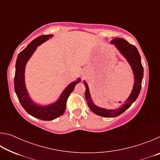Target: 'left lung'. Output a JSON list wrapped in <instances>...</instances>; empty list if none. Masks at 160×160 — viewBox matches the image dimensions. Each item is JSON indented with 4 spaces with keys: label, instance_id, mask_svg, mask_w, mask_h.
<instances>
[{
    "label": "left lung",
    "instance_id": "obj_1",
    "mask_svg": "<svg viewBox=\"0 0 160 160\" xmlns=\"http://www.w3.org/2000/svg\"><path fill=\"white\" fill-rule=\"evenodd\" d=\"M111 43L114 44L118 49L120 51V52L126 58L129 64L131 65L135 75V82L131 95L126 99L125 104H123V106L120 109L109 110L100 108L94 104L91 99L88 84L84 82L86 87L85 98L87 102H88L89 108L91 109L92 112L96 113L97 115L107 118L118 116L131 106V104L136 100L139 95L140 90H141L142 80L143 78V67L141 63V58H140V53L136 47L134 45L129 44L126 40L121 39V38L116 37L111 41Z\"/></svg>",
    "mask_w": 160,
    "mask_h": 160
}]
</instances>
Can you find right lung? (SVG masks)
I'll return each mask as SVG.
<instances>
[{"label":"right lung","mask_w":160,"mask_h":160,"mask_svg":"<svg viewBox=\"0 0 160 160\" xmlns=\"http://www.w3.org/2000/svg\"><path fill=\"white\" fill-rule=\"evenodd\" d=\"M51 37L52 35L48 34L36 38L30 42L25 49L19 53L16 61L14 78L15 91L22 106L29 114L44 121L53 120L63 114L66 110L68 98L70 93L73 91L75 86L80 81V79H78L77 81L70 83L65 89L58 101L48 106H38L29 98L25 85V65L38 46L47 41Z\"/></svg>","instance_id":"1"}]
</instances>
